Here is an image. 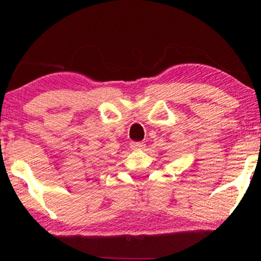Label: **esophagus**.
Here are the masks:
<instances>
[{
    "label": "esophagus",
    "instance_id": "34e87169",
    "mask_svg": "<svg viewBox=\"0 0 261 261\" xmlns=\"http://www.w3.org/2000/svg\"><path fill=\"white\" fill-rule=\"evenodd\" d=\"M130 147L134 151H142L145 148L144 142H130Z\"/></svg>",
    "mask_w": 261,
    "mask_h": 261
}]
</instances>
